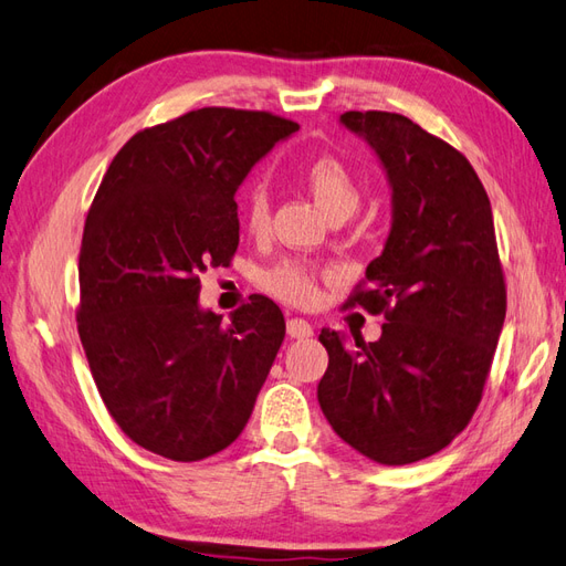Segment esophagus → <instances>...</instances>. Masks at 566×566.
<instances>
[{
  "label": "esophagus",
  "mask_w": 566,
  "mask_h": 566,
  "mask_svg": "<svg viewBox=\"0 0 566 566\" xmlns=\"http://www.w3.org/2000/svg\"><path fill=\"white\" fill-rule=\"evenodd\" d=\"M286 335L292 339H308L313 335V327L304 318H289L286 321Z\"/></svg>",
  "instance_id": "esophagus-1"
}]
</instances>
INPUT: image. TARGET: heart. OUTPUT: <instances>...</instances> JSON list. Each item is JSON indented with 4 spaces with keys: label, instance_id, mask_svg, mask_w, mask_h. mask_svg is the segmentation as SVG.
<instances>
[{
    "label": "heart",
    "instance_id": "heart-1",
    "mask_svg": "<svg viewBox=\"0 0 566 566\" xmlns=\"http://www.w3.org/2000/svg\"><path fill=\"white\" fill-rule=\"evenodd\" d=\"M301 182L313 195L315 205L333 221L347 219L361 202V188L345 161L337 156H315L304 170ZM270 219V205L262 190H255L245 207L248 231H265ZM325 270L304 258H284L260 274V286L292 306H313L318 301V280Z\"/></svg>",
    "mask_w": 566,
    "mask_h": 566
}]
</instances>
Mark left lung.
Listing matches in <instances>:
<instances>
[{"mask_svg":"<svg viewBox=\"0 0 566 566\" xmlns=\"http://www.w3.org/2000/svg\"><path fill=\"white\" fill-rule=\"evenodd\" d=\"M392 188V227L345 308L384 315L376 343L321 331L318 402L337 437L384 465L446 449L482 400L506 315L490 197L465 156L410 117L347 111Z\"/></svg>","mask_w":566,"mask_h":566,"instance_id":"8db88e82","label":"left lung"}]
</instances>
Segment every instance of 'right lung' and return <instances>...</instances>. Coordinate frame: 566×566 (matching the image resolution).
<instances>
[{
  "label": "right lung",
  "mask_w": 566,
  "mask_h": 566,
  "mask_svg": "<svg viewBox=\"0 0 566 566\" xmlns=\"http://www.w3.org/2000/svg\"><path fill=\"white\" fill-rule=\"evenodd\" d=\"M296 129L268 111H190L129 137L91 202L76 331L115 424L156 455L192 463L239 439L282 347L272 298L221 323L197 296L239 248L235 188Z\"/></svg>",
  "instance_id": "obj_1"
}]
</instances>
